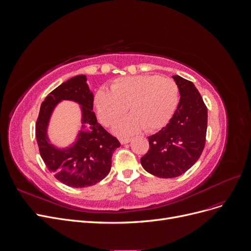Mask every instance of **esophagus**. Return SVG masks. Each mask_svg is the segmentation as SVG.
Here are the masks:
<instances>
[{"mask_svg":"<svg viewBox=\"0 0 251 251\" xmlns=\"http://www.w3.org/2000/svg\"><path fill=\"white\" fill-rule=\"evenodd\" d=\"M119 141L121 144H126L131 141V138H120Z\"/></svg>","mask_w":251,"mask_h":251,"instance_id":"esophagus-1","label":"esophagus"}]
</instances>
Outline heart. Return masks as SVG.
<instances>
[{
    "instance_id": "b5f03b06",
    "label": "heart",
    "mask_w": 251,
    "mask_h": 251,
    "mask_svg": "<svg viewBox=\"0 0 251 251\" xmlns=\"http://www.w3.org/2000/svg\"><path fill=\"white\" fill-rule=\"evenodd\" d=\"M180 100L179 87L172 78L159 75H135L119 77L111 85V91L100 90L94 97L98 119L111 126L126 116L114 127L118 135H131L141 128L156 131L169 123L176 112Z\"/></svg>"
}]
</instances>
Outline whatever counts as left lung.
Instances as JSON below:
<instances>
[{
	"instance_id": "1",
	"label": "left lung",
	"mask_w": 251,
	"mask_h": 251,
	"mask_svg": "<svg viewBox=\"0 0 251 251\" xmlns=\"http://www.w3.org/2000/svg\"><path fill=\"white\" fill-rule=\"evenodd\" d=\"M174 80L180 101L170 123L149 136L150 150L141 157L142 168L159 178H175L198 161L206 140L207 108L194 83L179 75Z\"/></svg>"
}]
</instances>
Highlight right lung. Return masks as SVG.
Wrapping results in <instances>:
<instances>
[{"instance_id":"obj_1","label":"right lung","mask_w":251,"mask_h":251,"mask_svg":"<svg viewBox=\"0 0 251 251\" xmlns=\"http://www.w3.org/2000/svg\"><path fill=\"white\" fill-rule=\"evenodd\" d=\"M93 93L86 75L68 79L45 98L35 125V137L40 154L48 170L62 183L71 187L96 184L109 174L112 155L120 142L97 123L93 112ZM71 100L82 110V130L71 146L56 148L50 142L47 131L52 111L57 103Z\"/></svg>"}]
</instances>
